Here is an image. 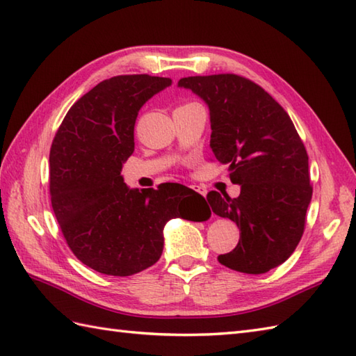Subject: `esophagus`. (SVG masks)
<instances>
[{
	"label": "esophagus",
	"instance_id": "esophagus-1",
	"mask_svg": "<svg viewBox=\"0 0 356 356\" xmlns=\"http://www.w3.org/2000/svg\"><path fill=\"white\" fill-rule=\"evenodd\" d=\"M193 190L194 191H197L199 194H202L203 195V197H205V195H207V188H203V186H193Z\"/></svg>",
	"mask_w": 356,
	"mask_h": 356
}]
</instances>
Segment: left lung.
<instances>
[{"instance_id":"8db88e82","label":"left lung","mask_w":356,"mask_h":356,"mask_svg":"<svg viewBox=\"0 0 356 356\" xmlns=\"http://www.w3.org/2000/svg\"><path fill=\"white\" fill-rule=\"evenodd\" d=\"M179 87L190 88L209 107L214 157L228 165L240 195L209 191L217 216L240 229L231 252L218 255L226 268L264 274L289 259L305 232L312 199L309 157L293 122L268 92L232 73L188 76Z\"/></svg>"}]
</instances>
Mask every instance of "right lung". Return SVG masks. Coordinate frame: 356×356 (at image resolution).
I'll list each match as a JSON object with an SVG mask.
<instances>
[{
    "label": "right lung",
    "instance_id": "right-lung-1",
    "mask_svg": "<svg viewBox=\"0 0 356 356\" xmlns=\"http://www.w3.org/2000/svg\"><path fill=\"white\" fill-rule=\"evenodd\" d=\"M171 82L149 74L105 79L73 104L51 142L53 213L76 259L101 274L127 277L153 266L170 218L211 216L205 199L184 185L139 191L120 176L140 107Z\"/></svg>",
    "mask_w": 356,
    "mask_h": 356
}]
</instances>
